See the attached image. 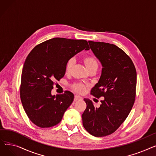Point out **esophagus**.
I'll list each match as a JSON object with an SVG mask.
<instances>
[{
	"instance_id": "esophagus-1",
	"label": "esophagus",
	"mask_w": 156,
	"mask_h": 156,
	"mask_svg": "<svg viewBox=\"0 0 156 156\" xmlns=\"http://www.w3.org/2000/svg\"><path fill=\"white\" fill-rule=\"evenodd\" d=\"M82 99V97L78 95H75V101H78V100H81Z\"/></svg>"
}]
</instances>
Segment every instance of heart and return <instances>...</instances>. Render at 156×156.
<instances>
[{
	"instance_id": "b5f03b06",
	"label": "heart",
	"mask_w": 156,
	"mask_h": 156,
	"mask_svg": "<svg viewBox=\"0 0 156 156\" xmlns=\"http://www.w3.org/2000/svg\"><path fill=\"white\" fill-rule=\"evenodd\" d=\"M83 61H84L85 66L88 70L94 68H97V66H98L97 61L95 59V57H94L93 56H91V55L85 56L83 59ZM75 62V60L74 58H71L67 61L66 64V72L68 73L71 71ZM73 88L76 92L81 93V92H83L85 90V87L84 85L81 83H75L73 86Z\"/></svg>"
}]
</instances>
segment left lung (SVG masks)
Masks as SVG:
<instances>
[{"mask_svg":"<svg viewBox=\"0 0 156 156\" xmlns=\"http://www.w3.org/2000/svg\"><path fill=\"white\" fill-rule=\"evenodd\" d=\"M90 49L102 65L99 81L91 94L99 98V108L84 99L87 108L82 114L83 125L93 136L114 133L125 121L135 102L136 72L129 57L120 48L109 43L88 41Z\"/></svg>","mask_w":156,"mask_h":156,"instance_id":"left-lung-1","label":"left lung"}]
</instances>
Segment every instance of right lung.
<instances>
[{
    "instance_id": "1",
    "label": "right lung",
    "mask_w": 156,
    "mask_h": 156,
    "mask_svg": "<svg viewBox=\"0 0 156 156\" xmlns=\"http://www.w3.org/2000/svg\"><path fill=\"white\" fill-rule=\"evenodd\" d=\"M90 48L87 40L54 38L37 45L30 52L21 73L20 97L23 109L31 121L40 128L58 124L72 104L69 91L52 95L54 81L66 73L71 57Z\"/></svg>"
}]
</instances>
